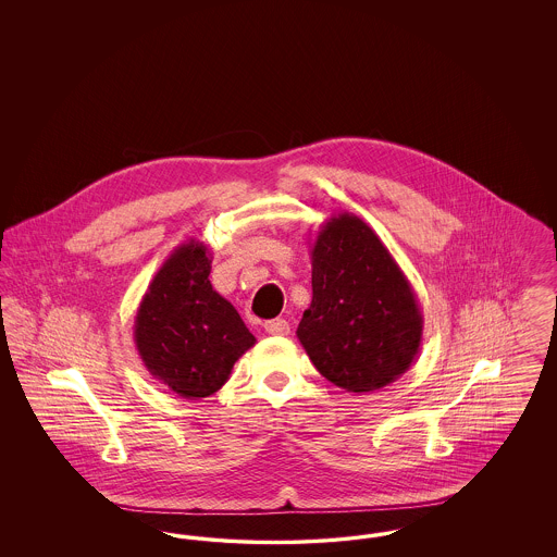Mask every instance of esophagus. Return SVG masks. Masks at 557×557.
Instances as JSON below:
<instances>
[{
	"mask_svg": "<svg viewBox=\"0 0 557 557\" xmlns=\"http://www.w3.org/2000/svg\"><path fill=\"white\" fill-rule=\"evenodd\" d=\"M265 332L271 336H288L290 323L286 319H271V321H265Z\"/></svg>",
	"mask_w": 557,
	"mask_h": 557,
	"instance_id": "esophagus-1",
	"label": "esophagus"
}]
</instances>
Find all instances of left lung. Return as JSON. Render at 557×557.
<instances>
[{
    "label": "left lung",
    "mask_w": 557,
    "mask_h": 557,
    "mask_svg": "<svg viewBox=\"0 0 557 557\" xmlns=\"http://www.w3.org/2000/svg\"><path fill=\"white\" fill-rule=\"evenodd\" d=\"M311 307L296 336L319 373L371 393L411 368L424 318L397 261L357 214L330 216L311 248Z\"/></svg>",
    "instance_id": "obj_1"
}]
</instances>
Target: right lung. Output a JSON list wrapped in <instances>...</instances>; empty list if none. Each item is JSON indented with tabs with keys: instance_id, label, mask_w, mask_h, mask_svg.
<instances>
[{
	"instance_id": "right-lung-1",
	"label": "right lung",
	"mask_w": 557,
	"mask_h": 557,
	"mask_svg": "<svg viewBox=\"0 0 557 557\" xmlns=\"http://www.w3.org/2000/svg\"><path fill=\"white\" fill-rule=\"evenodd\" d=\"M209 275L202 242L177 246L150 282L133 325L146 370L184 398L214 395L257 343L234 305L212 290Z\"/></svg>"
}]
</instances>
